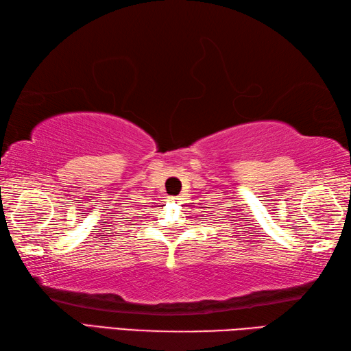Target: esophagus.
I'll use <instances>...</instances> for the list:
<instances>
[{
  "label": "esophagus",
  "instance_id": "obj_1",
  "mask_svg": "<svg viewBox=\"0 0 351 351\" xmlns=\"http://www.w3.org/2000/svg\"><path fill=\"white\" fill-rule=\"evenodd\" d=\"M169 201H170V202H178V201H180V197H176V196H171V197H169Z\"/></svg>",
  "mask_w": 351,
  "mask_h": 351
}]
</instances>
